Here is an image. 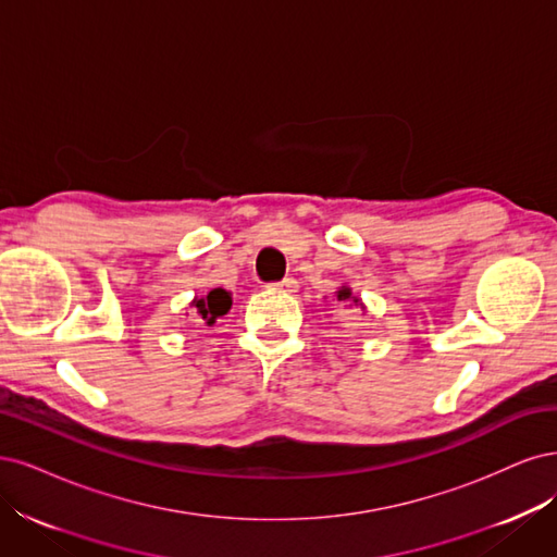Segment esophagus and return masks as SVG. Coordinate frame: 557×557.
I'll list each match as a JSON object with an SVG mask.
<instances>
[{
    "label": "esophagus",
    "mask_w": 557,
    "mask_h": 557,
    "mask_svg": "<svg viewBox=\"0 0 557 557\" xmlns=\"http://www.w3.org/2000/svg\"><path fill=\"white\" fill-rule=\"evenodd\" d=\"M271 286H273V289H280V292H289V294H294V292L298 289V282H296L294 277H284V280H280V282H273Z\"/></svg>",
    "instance_id": "1"
}]
</instances>
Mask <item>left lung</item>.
Masks as SVG:
<instances>
[{"instance_id": "left-lung-1", "label": "left lung", "mask_w": 557, "mask_h": 557, "mask_svg": "<svg viewBox=\"0 0 557 557\" xmlns=\"http://www.w3.org/2000/svg\"><path fill=\"white\" fill-rule=\"evenodd\" d=\"M347 298H351V292H349V289H339V292H337V300H347ZM354 302H358V298H354Z\"/></svg>"}]
</instances>
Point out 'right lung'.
I'll use <instances>...</instances> for the list:
<instances>
[{"label":"right lung","instance_id":"add662e5","mask_svg":"<svg viewBox=\"0 0 557 557\" xmlns=\"http://www.w3.org/2000/svg\"><path fill=\"white\" fill-rule=\"evenodd\" d=\"M191 308H196V312L201 314V319H206V324L212 326L214 321L231 310V296L224 289H212V292H208L206 298H196L191 302Z\"/></svg>","mask_w":557,"mask_h":557}]
</instances>
